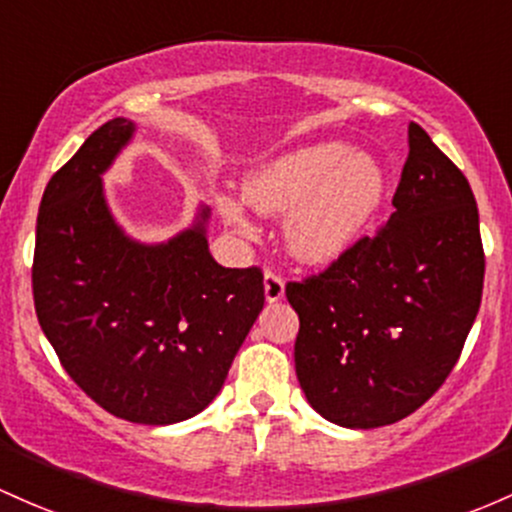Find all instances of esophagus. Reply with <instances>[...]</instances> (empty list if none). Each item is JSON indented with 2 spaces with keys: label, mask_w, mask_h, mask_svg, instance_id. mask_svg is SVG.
<instances>
[{
  "label": "esophagus",
  "mask_w": 512,
  "mask_h": 512,
  "mask_svg": "<svg viewBox=\"0 0 512 512\" xmlns=\"http://www.w3.org/2000/svg\"><path fill=\"white\" fill-rule=\"evenodd\" d=\"M265 299L267 303H277L284 299V279L274 272H265Z\"/></svg>",
  "instance_id": "obj_1"
}]
</instances>
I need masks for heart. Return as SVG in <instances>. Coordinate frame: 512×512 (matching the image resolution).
Returning a JSON list of instances; mask_svg holds the SVG:
<instances>
[{"instance_id":"heart-1","label":"heart","mask_w":512,"mask_h":512,"mask_svg":"<svg viewBox=\"0 0 512 512\" xmlns=\"http://www.w3.org/2000/svg\"><path fill=\"white\" fill-rule=\"evenodd\" d=\"M243 196L267 216L285 213L284 240L303 265L328 267L364 238L386 196V172L342 140H318L269 157L243 179ZM218 209L247 230L243 206L218 196Z\"/></svg>"}]
</instances>
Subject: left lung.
Here are the masks:
<instances>
[{
  "mask_svg": "<svg viewBox=\"0 0 512 512\" xmlns=\"http://www.w3.org/2000/svg\"><path fill=\"white\" fill-rule=\"evenodd\" d=\"M479 209L418 123L393 213L318 277L286 284L296 376L313 411L352 430L391 425L445 384L484 291Z\"/></svg>",
  "mask_w": 512,
  "mask_h": 512,
  "instance_id": "8db88e82",
  "label": "left lung"
}]
</instances>
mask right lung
<instances>
[{"label": "right lung", "mask_w": 512, "mask_h": 512, "mask_svg": "<svg viewBox=\"0 0 512 512\" xmlns=\"http://www.w3.org/2000/svg\"><path fill=\"white\" fill-rule=\"evenodd\" d=\"M136 123L99 126L50 177L33 252L36 316L65 372L104 411L172 425L218 396L265 306L257 267H221L201 204L165 243H140L116 221L104 172Z\"/></svg>", "instance_id": "add662e5"}]
</instances>
